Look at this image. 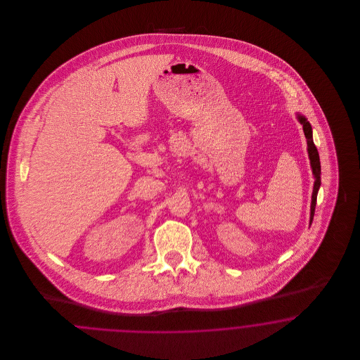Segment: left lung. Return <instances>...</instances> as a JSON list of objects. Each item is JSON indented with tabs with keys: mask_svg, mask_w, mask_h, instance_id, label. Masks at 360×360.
<instances>
[{
	"mask_svg": "<svg viewBox=\"0 0 360 360\" xmlns=\"http://www.w3.org/2000/svg\"><path fill=\"white\" fill-rule=\"evenodd\" d=\"M298 120L304 125V134L307 137V143H308L309 159H310V165H311V170L314 174V186H313V194H311V207H310V223L313 221V216H314V209H316V202H317V193L321 185V179H320V174H321V166H320V156L319 151L313 143V137H311V127L309 124L305 117L298 116Z\"/></svg>",
	"mask_w": 360,
	"mask_h": 360,
	"instance_id": "1",
	"label": "left lung"
}]
</instances>
